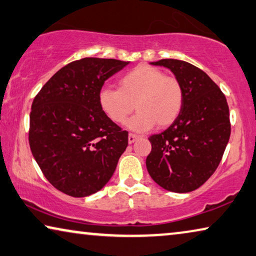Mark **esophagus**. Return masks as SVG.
<instances>
[{"mask_svg":"<svg viewBox=\"0 0 256 256\" xmlns=\"http://www.w3.org/2000/svg\"><path fill=\"white\" fill-rule=\"evenodd\" d=\"M137 138H138V136L134 135V134H129V135H128V143L129 144H132L134 142H135Z\"/></svg>","mask_w":256,"mask_h":256,"instance_id":"34e87169","label":"esophagus"}]
</instances>
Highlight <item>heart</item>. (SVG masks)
<instances>
[{
    "instance_id": "obj_1",
    "label": "heart",
    "mask_w": 256,
    "mask_h": 256,
    "mask_svg": "<svg viewBox=\"0 0 256 256\" xmlns=\"http://www.w3.org/2000/svg\"><path fill=\"white\" fill-rule=\"evenodd\" d=\"M119 90L103 88L98 92V105L112 122L128 121L132 132H148L156 124L158 129L172 124L180 114L184 104V92L176 78L167 76L153 66L140 64L119 78Z\"/></svg>"
}]
</instances>
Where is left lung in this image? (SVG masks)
Here are the masks:
<instances>
[{"mask_svg": "<svg viewBox=\"0 0 256 256\" xmlns=\"http://www.w3.org/2000/svg\"><path fill=\"white\" fill-rule=\"evenodd\" d=\"M152 65L174 73L184 92L180 114L161 134L148 137L146 168L164 190L186 194L202 186L221 162L230 138L226 96L207 74L190 62L161 60Z\"/></svg>", "mask_w": 256, "mask_h": 256, "instance_id": "left-lung-1", "label": "left lung"}]
</instances>
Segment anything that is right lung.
<instances>
[{
	"mask_svg": "<svg viewBox=\"0 0 256 256\" xmlns=\"http://www.w3.org/2000/svg\"><path fill=\"white\" fill-rule=\"evenodd\" d=\"M129 62L82 58L60 68L34 98L28 140L50 184L87 196L105 186L128 146V132L104 116L98 92Z\"/></svg>",
	"mask_w": 256,
	"mask_h": 256,
	"instance_id": "add662e5",
	"label": "right lung"
}]
</instances>
